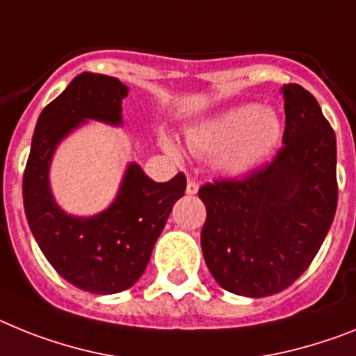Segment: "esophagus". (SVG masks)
<instances>
[{
  "mask_svg": "<svg viewBox=\"0 0 356 356\" xmlns=\"http://www.w3.org/2000/svg\"><path fill=\"white\" fill-rule=\"evenodd\" d=\"M197 192H199V183H197V181H193V179H188V183H186L188 195H195Z\"/></svg>",
  "mask_w": 356,
  "mask_h": 356,
  "instance_id": "34e87169",
  "label": "esophagus"
}]
</instances>
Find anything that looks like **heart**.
Here are the masks:
<instances>
[{
  "mask_svg": "<svg viewBox=\"0 0 356 356\" xmlns=\"http://www.w3.org/2000/svg\"><path fill=\"white\" fill-rule=\"evenodd\" d=\"M282 137V122L277 112L257 104L224 110L186 130L188 150L197 155H213L217 172L238 177L255 170L277 148ZM163 148L181 157V148L172 137L163 136Z\"/></svg>",
  "mask_w": 356,
  "mask_h": 356,
  "instance_id": "heart-1",
  "label": "heart"
}]
</instances>
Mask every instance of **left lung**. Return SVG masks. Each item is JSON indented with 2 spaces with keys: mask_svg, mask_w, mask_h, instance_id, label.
Returning <instances> with one entry per match:
<instances>
[{
  "mask_svg": "<svg viewBox=\"0 0 356 356\" xmlns=\"http://www.w3.org/2000/svg\"><path fill=\"white\" fill-rule=\"evenodd\" d=\"M284 97V148L243 181L204 184L201 248L217 284L261 298L307 270L337 211V139L316 99L300 85Z\"/></svg>",
  "mask_w": 356,
  "mask_h": 356,
  "instance_id": "left-lung-1",
  "label": "left lung"
}]
</instances>
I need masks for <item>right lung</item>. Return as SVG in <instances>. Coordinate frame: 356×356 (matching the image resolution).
Instances as JSON below:
<instances>
[{
    "instance_id": "right-lung-1",
    "label": "right lung",
    "mask_w": 356,
    "mask_h": 356,
    "mask_svg": "<svg viewBox=\"0 0 356 356\" xmlns=\"http://www.w3.org/2000/svg\"><path fill=\"white\" fill-rule=\"evenodd\" d=\"M127 95L118 77L92 72L74 77L35 122L23 175L26 220L43 255L63 279L97 295L119 293L139 280L186 188L183 173L155 183L139 164L128 163L118 195L99 213L79 217L56 202L50 164L58 146L88 121L121 127Z\"/></svg>"
}]
</instances>
